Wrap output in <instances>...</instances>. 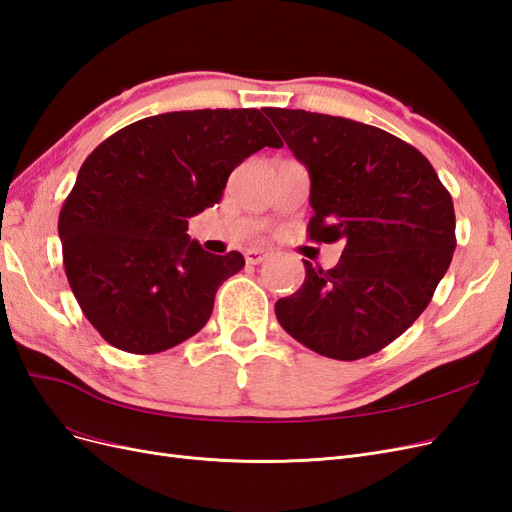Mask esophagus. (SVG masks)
I'll use <instances>...</instances> for the list:
<instances>
[{
	"label": "esophagus",
	"mask_w": 512,
	"mask_h": 512,
	"mask_svg": "<svg viewBox=\"0 0 512 512\" xmlns=\"http://www.w3.org/2000/svg\"><path fill=\"white\" fill-rule=\"evenodd\" d=\"M269 256V252L265 250H247L245 252V262L247 265H260L262 260H265Z\"/></svg>",
	"instance_id": "esophagus-1"
}]
</instances>
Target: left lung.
Masks as SVG:
<instances>
[{"label":"left lung","instance_id":"left-lung-1","mask_svg":"<svg viewBox=\"0 0 512 512\" xmlns=\"http://www.w3.org/2000/svg\"><path fill=\"white\" fill-rule=\"evenodd\" d=\"M309 173V239L344 241L337 267L309 260L275 303L297 342L337 361L389 346L425 312L455 252L453 198L421 151L367 123L265 108Z\"/></svg>","mask_w":512,"mask_h":512}]
</instances>
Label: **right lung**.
<instances>
[{
	"label": "right lung",
	"instance_id": "right-lung-1",
	"mask_svg": "<svg viewBox=\"0 0 512 512\" xmlns=\"http://www.w3.org/2000/svg\"><path fill=\"white\" fill-rule=\"evenodd\" d=\"M262 147L282 141L258 108H203L134 121L89 153L57 230L74 297L108 344L156 354L205 327L245 260L205 252L188 220Z\"/></svg>",
	"mask_w": 512,
	"mask_h": 512
}]
</instances>
